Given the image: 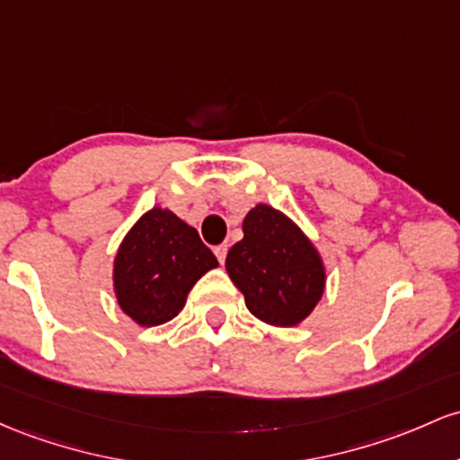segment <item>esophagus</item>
Segmentation results:
<instances>
[{"label": "esophagus", "mask_w": 460, "mask_h": 460, "mask_svg": "<svg viewBox=\"0 0 460 460\" xmlns=\"http://www.w3.org/2000/svg\"><path fill=\"white\" fill-rule=\"evenodd\" d=\"M226 254H228V245H217L215 247V256H217V261L221 262V265L226 262Z\"/></svg>", "instance_id": "obj_1"}]
</instances>
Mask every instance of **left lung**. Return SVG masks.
<instances>
[{
	"label": "left lung",
	"instance_id": "8db88e82",
	"mask_svg": "<svg viewBox=\"0 0 460 460\" xmlns=\"http://www.w3.org/2000/svg\"><path fill=\"white\" fill-rule=\"evenodd\" d=\"M226 270L252 314L271 326H296L323 293L322 258L288 217L258 204L243 221V239L230 247Z\"/></svg>",
	"mask_w": 460,
	"mask_h": 460
}]
</instances>
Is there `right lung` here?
I'll return each mask as SVG.
<instances>
[{
  "instance_id": "1",
  "label": "right lung",
  "mask_w": 460,
  "mask_h": 460,
  "mask_svg": "<svg viewBox=\"0 0 460 460\" xmlns=\"http://www.w3.org/2000/svg\"><path fill=\"white\" fill-rule=\"evenodd\" d=\"M217 265L198 230L172 210L152 208L117 252V302L141 326H161L182 311L195 282Z\"/></svg>"
}]
</instances>
